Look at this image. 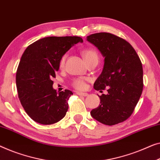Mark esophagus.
Masks as SVG:
<instances>
[{"instance_id":"1","label":"esophagus","mask_w":160,"mask_h":160,"mask_svg":"<svg viewBox=\"0 0 160 160\" xmlns=\"http://www.w3.org/2000/svg\"><path fill=\"white\" fill-rule=\"evenodd\" d=\"M76 94L79 96H84V97H87L88 96V93H86V92H77Z\"/></svg>"}]
</instances>
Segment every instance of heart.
Masks as SVG:
<instances>
[{
    "label": "heart",
    "mask_w": 160,
    "mask_h": 160,
    "mask_svg": "<svg viewBox=\"0 0 160 160\" xmlns=\"http://www.w3.org/2000/svg\"><path fill=\"white\" fill-rule=\"evenodd\" d=\"M82 54L84 55V58L86 60V61L89 62L92 61V60H98V55L97 52L94 49L92 48H89V49H86L82 52ZM66 55H64L63 57L61 58V61H60L59 66L61 68H63L65 64V61H66ZM86 78H75L72 82V86L75 89H84L86 87Z\"/></svg>",
    "instance_id": "obj_1"
}]
</instances>
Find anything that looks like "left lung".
<instances>
[{
    "mask_svg": "<svg viewBox=\"0 0 160 160\" xmlns=\"http://www.w3.org/2000/svg\"><path fill=\"white\" fill-rule=\"evenodd\" d=\"M87 40L105 58L94 89H108L107 94L99 96L100 105L91 111V115L108 126L123 122L133 113L142 93L143 68L139 57L130 43L112 34H92Z\"/></svg>",
    "mask_w": 160,
    "mask_h": 160,
    "instance_id": "obj_1",
    "label": "left lung"
}]
</instances>
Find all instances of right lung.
Returning <instances> with one entry per match:
<instances>
[{"label":"right lung","mask_w":160,"mask_h":160,"mask_svg":"<svg viewBox=\"0 0 160 160\" xmlns=\"http://www.w3.org/2000/svg\"><path fill=\"white\" fill-rule=\"evenodd\" d=\"M80 37H48L27 48L18 64L16 83L19 100L27 115L38 123L50 125L63 119L68 109L70 90L57 92L52 81L61 58Z\"/></svg>","instance_id":"add662e5"}]
</instances>
